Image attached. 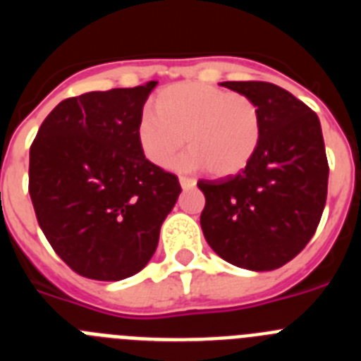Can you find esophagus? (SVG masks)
<instances>
[{"label":"esophagus","instance_id":"1","mask_svg":"<svg viewBox=\"0 0 361 361\" xmlns=\"http://www.w3.org/2000/svg\"><path fill=\"white\" fill-rule=\"evenodd\" d=\"M178 183H180L183 190H191V188L197 186L195 178H190V177H180L178 178Z\"/></svg>","mask_w":361,"mask_h":361}]
</instances>
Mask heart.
Segmentation results:
<instances>
[{
	"mask_svg": "<svg viewBox=\"0 0 361 361\" xmlns=\"http://www.w3.org/2000/svg\"><path fill=\"white\" fill-rule=\"evenodd\" d=\"M135 124L137 145L152 164L170 166L188 142L190 152L177 168H208L215 177H231L255 157L262 141V116L247 95L204 82L168 86Z\"/></svg>",
	"mask_w": 361,
	"mask_h": 361,
	"instance_id": "1",
	"label": "heart"
}]
</instances>
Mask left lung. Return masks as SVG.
Segmentation results:
<instances>
[{"mask_svg":"<svg viewBox=\"0 0 361 361\" xmlns=\"http://www.w3.org/2000/svg\"><path fill=\"white\" fill-rule=\"evenodd\" d=\"M257 103L262 141L235 177L199 180L200 226L209 247L233 266L273 271L311 240L327 199L329 164L320 119L273 82L226 81Z\"/></svg>","mask_w":361,"mask_h":361,"instance_id":"obj_1","label":"left lung"}]
</instances>
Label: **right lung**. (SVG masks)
Segmentation results:
<instances>
[{"label": "right lung", "mask_w": 361, "mask_h": 361, "mask_svg": "<svg viewBox=\"0 0 361 361\" xmlns=\"http://www.w3.org/2000/svg\"><path fill=\"white\" fill-rule=\"evenodd\" d=\"M155 86L65 99L30 146L28 193L39 228L86 279L117 282L139 273L183 191L137 145V119Z\"/></svg>", "instance_id": "obj_1"}]
</instances>
